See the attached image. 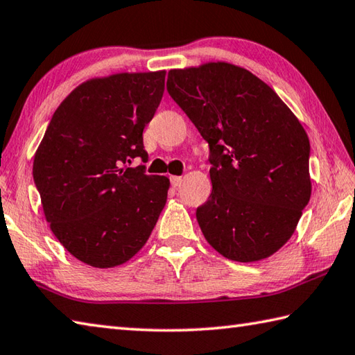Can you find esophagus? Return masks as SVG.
Instances as JSON below:
<instances>
[{"label":"esophagus","mask_w":355,"mask_h":355,"mask_svg":"<svg viewBox=\"0 0 355 355\" xmlns=\"http://www.w3.org/2000/svg\"><path fill=\"white\" fill-rule=\"evenodd\" d=\"M171 183H172L173 187H178V186H182L183 178L182 177H177V175H172L171 177Z\"/></svg>","instance_id":"34e87169"}]
</instances>
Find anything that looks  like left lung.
I'll use <instances>...</instances> for the list:
<instances>
[{"mask_svg": "<svg viewBox=\"0 0 355 355\" xmlns=\"http://www.w3.org/2000/svg\"><path fill=\"white\" fill-rule=\"evenodd\" d=\"M168 92L211 148L212 192L197 209L205 239L229 260L268 259L311 198L306 130L272 87L226 61L172 69Z\"/></svg>", "mask_w": 355, "mask_h": 355, "instance_id": "obj_1", "label": "left lung"}]
</instances>
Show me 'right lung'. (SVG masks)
<instances>
[{
  "label": "right lung",
  "instance_id": "obj_1",
  "mask_svg": "<svg viewBox=\"0 0 355 355\" xmlns=\"http://www.w3.org/2000/svg\"><path fill=\"white\" fill-rule=\"evenodd\" d=\"M166 71L121 72L76 86L55 110L33 157L46 221L76 260L106 269L149 240L171 182L148 175L143 129L164 92Z\"/></svg>",
  "mask_w": 355,
  "mask_h": 355
}]
</instances>
